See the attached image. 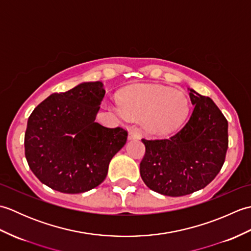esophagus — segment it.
Segmentation results:
<instances>
[{"label":"esophagus","mask_w":251,"mask_h":251,"mask_svg":"<svg viewBox=\"0 0 251 251\" xmlns=\"http://www.w3.org/2000/svg\"><path fill=\"white\" fill-rule=\"evenodd\" d=\"M128 139L129 140H138L140 139V132L138 130H130L128 132Z\"/></svg>","instance_id":"1"}]
</instances>
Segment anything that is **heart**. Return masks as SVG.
Returning a JSON list of instances; mask_svg holds the SVG:
<instances>
[{"mask_svg": "<svg viewBox=\"0 0 251 251\" xmlns=\"http://www.w3.org/2000/svg\"><path fill=\"white\" fill-rule=\"evenodd\" d=\"M117 111L129 119H141L143 129L154 136H167L182 127L190 113L183 93L158 84H139L123 89Z\"/></svg>", "mask_w": 251, "mask_h": 251, "instance_id": "heart-1", "label": "heart"}]
</instances>
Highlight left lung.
<instances>
[{
    "mask_svg": "<svg viewBox=\"0 0 251 251\" xmlns=\"http://www.w3.org/2000/svg\"><path fill=\"white\" fill-rule=\"evenodd\" d=\"M193 112L169 139L146 140L140 175L149 189L183 196L204 189L219 174L228 145L227 121L209 97L188 88Z\"/></svg>",
    "mask_w": 251,
    "mask_h": 251,
    "instance_id": "left-lung-1",
    "label": "left lung"
}]
</instances>
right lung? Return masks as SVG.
I'll return each instance as SVG.
<instances>
[{
    "label": "right lung",
    "mask_w": 251,
    "mask_h": 251,
    "mask_svg": "<svg viewBox=\"0 0 251 251\" xmlns=\"http://www.w3.org/2000/svg\"><path fill=\"white\" fill-rule=\"evenodd\" d=\"M102 82H84L47 97L29 116L25 154L42 183L61 193H84L105 179L127 131L96 123L104 98Z\"/></svg>",
    "instance_id": "right-lung-1"
}]
</instances>
